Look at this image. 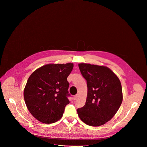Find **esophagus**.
I'll use <instances>...</instances> for the list:
<instances>
[{
    "mask_svg": "<svg viewBox=\"0 0 147 147\" xmlns=\"http://www.w3.org/2000/svg\"><path fill=\"white\" fill-rule=\"evenodd\" d=\"M78 94L75 95V96H74L73 97V100H76V99H77V98H78Z\"/></svg>",
    "mask_w": 147,
    "mask_h": 147,
    "instance_id": "esophagus-1",
    "label": "esophagus"
}]
</instances>
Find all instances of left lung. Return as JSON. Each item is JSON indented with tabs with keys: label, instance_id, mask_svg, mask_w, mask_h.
<instances>
[{
	"label": "left lung",
	"instance_id": "8db88e82",
	"mask_svg": "<svg viewBox=\"0 0 147 147\" xmlns=\"http://www.w3.org/2000/svg\"><path fill=\"white\" fill-rule=\"evenodd\" d=\"M80 70L87 83L85 105L77 110L83 122L91 126L106 123L117 113L123 100L117 76L105 66L81 63Z\"/></svg>",
	"mask_w": 147,
	"mask_h": 147
}]
</instances>
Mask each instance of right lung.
<instances>
[{"instance_id":"add662e5","label":"right lung","mask_w":147,"mask_h":147,"mask_svg":"<svg viewBox=\"0 0 147 147\" xmlns=\"http://www.w3.org/2000/svg\"><path fill=\"white\" fill-rule=\"evenodd\" d=\"M73 67V63L47 64L28 78L24 90V100L30 113L38 121L49 124L62 118L69 103L67 78Z\"/></svg>"}]
</instances>
